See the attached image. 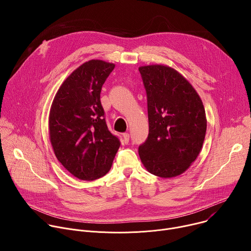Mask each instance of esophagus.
<instances>
[{
    "instance_id": "1",
    "label": "esophagus",
    "mask_w": 251,
    "mask_h": 251,
    "mask_svg": "<svg viewBox=\"0 0 251 251\" xmlns=\"http://www.w3.org/2000/svg\"><path fill=\"white\" fill-rule=\"evenodd\" d=\"M123 139H124L125 144H128L129 141H130V135L128 133H124L123 134Z\"/></svg>"
}]
</instances>
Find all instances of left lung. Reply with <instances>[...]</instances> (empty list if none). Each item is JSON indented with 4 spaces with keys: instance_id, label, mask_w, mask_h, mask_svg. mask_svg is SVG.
Instances as JSON below:
<instances>
[{
    "instance_id": "obj_1",
    "label": "left lung",
    "mask_w": 251,
    "mask_h": 251,
    "mask_svg": "<svg viewBox=\"0 0 251 251\" xmlns=\"http://www.w3.org/2000/svg\"><path fill=\"white\" fill-rule=\"evenodd\" d=\"M147 94L149 135L139 146L151 174L173 177L186 172L199 156L206 131L203 104L192 84L172 67L140 66Z\"/></svg>"
}]
</instances>
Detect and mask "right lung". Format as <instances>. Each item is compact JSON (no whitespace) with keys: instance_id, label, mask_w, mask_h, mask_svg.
Here are the masks:
<instances>
[{"instance_id":"right-lung-1","label":"right lung","mask_w":251,"mask_h":251,"mask_svg":"<svg viewBox=\"0 0 251 251\" xmlns=\"http://www.w3.org/2000/svg\"><path fill=\"white\" fill-rule=\"evenodd\" d=\"M115 64L91 59L61 84L52 101L50 139L61 165L75 176L93 181L109 172L120 147L107 127L100 92Z\"/></svg>"}]
</instances>
